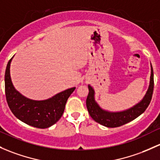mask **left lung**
<instances>
[{
	"label": "left lung",
	"instance_id": "8db88e82",
	"mask_svg": "<svg viewBox=\"0 0 160 160\" xmlns=\"http://www.w3.org/2000/svg\"><path fill=\"white\" fill-rule=\"evenodd\" d=\"M154 80H153V70L151 64V75L149 80V85L148 90L143 98L137 104L131 107L130 108L122 111L112 112L104 110L98 104L95 100V91L92 86L88 85L89 93L87 96V107L90 117L93 120L104 127L113 128L124 125L130 121L135 120L140 116L150 103L153 93Z\"/></svg>",
	"mask_w": 160,
	"mask_h": 160
}]
</instances>
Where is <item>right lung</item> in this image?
I'll use <instances>...</instances> for the list:
<instances>
[{"instance_id":"1","label":"right lung","mask_w":160,"mask_h":160,"mask_svg":"<svg viewBox=\"0 0 160 160\" xmlns=\"http://www.w3.org/2000/svg\"><path fill=\"white\" fill-rule=\"evenodd\" d=\"M13 58L7 65L4 77L5 94L10 110L18 120L31 127L40 129L51 127L62 117L67 99L76 87L63 90L47 100H35L28 98L13 85L10 73Z\"/></svg>"}]
</instances>
